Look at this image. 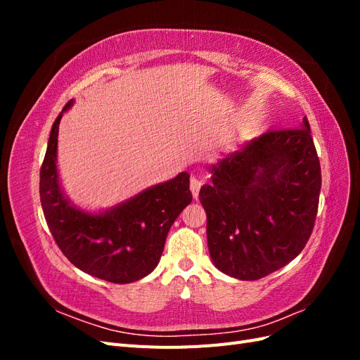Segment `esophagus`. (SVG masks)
I'll return each mask as SVG.
<instances>
[{
  "label": "esophagus",
  "instance_id": "obj_1",
  "mask_svg": "<svg viewBox=\"0 0 360 360\" xmlns=\"http://www.w3.org/2000/svg\"><path fill=\"white\" fill-rule=\"evenodd\" d=\"M201 181L197 179V177H191V183H189V186H191V192H192V195H193V198L197 200L198 198V195H200V189H201Z\"/></svg>",
  "mask_w": 360,
  "mask_h": 360
}]
</instances>
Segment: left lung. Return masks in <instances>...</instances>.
Returning <instances> with one entry per match:
<instances>
[{
  "mask_svg": "<svg viewBox=\"0 0 360 360\" xmlns=\"http://www.w3.org/2000/svg\"><path fill=\"white\" fill-rule=\"evenodd\" d=\"M200 191L214 266L242 281L261 279L296 258L309 240L321 189L308 118L269 130L210 167Z\"/></svg>",
  "mask_w": 360,
  "mask_h": 360,
  "instance_id": "1",
  "label": "left lung"
}]
</instances>
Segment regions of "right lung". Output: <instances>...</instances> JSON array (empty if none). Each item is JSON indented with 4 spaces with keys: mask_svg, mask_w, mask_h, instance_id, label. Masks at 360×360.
<instances>
[{
    "mask_svg": "<svg viewBox=\"0 0 360 360\" xmlns=\"http://www.w3.org/2000/svg\"><path fill=\"white\" fill-rule=\"evenodd\" d=\"M52 124L40 168V202L53 240L73 266L114 284H129L158 266L171 225L192 201L189 174L151 186L105 213L76 209L64 197L57 172L58 124Z\"/></svg>",
    "mask_w": 360,
    "mask_h": 360,
    "instance_id": "obj_1",
    "label": "right lung"
}]
</instances>
